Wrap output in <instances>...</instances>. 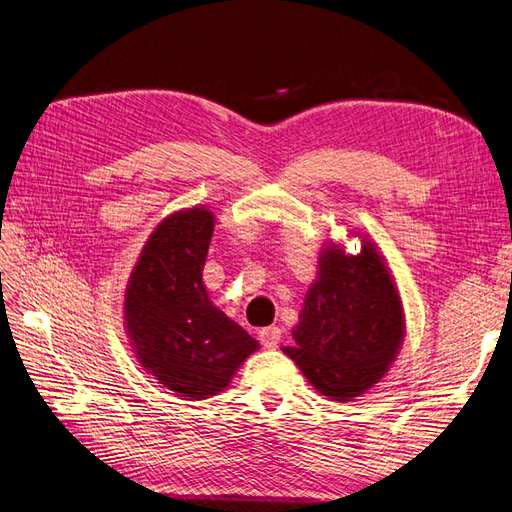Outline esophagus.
<instances>
[{
    "instance_id": "obj_1",
    "label": "esophagus",
    "mask_w": 512,
    "mask_h": 512,
    "mask_svg": "<svg viewBox=\"0 0 512 512\" xmlns=\"http://www.w3.org/2000/svg\"><path fill=\"white\" fill-rule=\"evenodd\" d=\"M258 337H260V344L265 348H275L282 339V329L280 327H265V329H260Z\"/></svg>"
}]
</instances>
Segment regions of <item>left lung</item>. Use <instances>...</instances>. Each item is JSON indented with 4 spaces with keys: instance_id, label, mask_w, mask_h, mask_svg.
<instances>
[{
    "instance_id": "left-lung-1",
    "label": "left lung",
    "mask_w": 512,
    "mask_h": 512,
    "mask_svg": "<svg viewBox=\"0 0 512 512\" xmlns=\"http://www.w3.org/2000/svg\"><path fill=\"white\" fill-rule=\"evenodd\" d=\"M299 318L294 344L284 352L322 395L337 401L371 389L404 337L397 288L371 243L356 256L327 247Z\"/></svg>"
}]
</instances>
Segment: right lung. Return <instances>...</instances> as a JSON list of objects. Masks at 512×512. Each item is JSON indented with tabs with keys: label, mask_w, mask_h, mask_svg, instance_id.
<instances>
[{
	"label": "right lung",
	"mask_w": 512,
	"mask_h": 512,
	"mask_svg": "<svg viewBox=\"0 0 512 512\" xmlns=\"http://www.w3.org/2000/svg\"><path fill=\"white\" fill-rule=\"evenodd\" d=\"M213 232L207 209L168 215L153 230L126 290L138 361L170 391L207 399L224 391L258 342L209 301L203 267Z\"/></svg>",
	"instance_id": "1"
}]
</instances>
